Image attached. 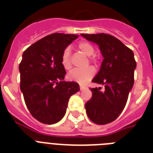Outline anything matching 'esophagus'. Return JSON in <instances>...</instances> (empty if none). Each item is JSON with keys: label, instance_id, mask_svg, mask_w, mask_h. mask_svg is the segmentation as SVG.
<instances>
[{"label": "esophagus", "instance_id": "1", "mask_svg": "<svg viewBox=\"0 0 153 153\" xmlns=\"http://www.w3.org/2000/svg\"><path fill=\"white\" fill-rule=\"evenodd\" d=\"M83 89H84L83 86H80V91H82Z\"/></svg>", "mask_w": 153, "mask_h": 153}]
</instances>
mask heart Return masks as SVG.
<instances>
[{"label":"heart","instance_id":"heart-1","mask_svg":"<svg viewBox=\"0 0 153 153\" xmlns=\"http://www.w3.org/2000/svg\"><path fill=\"white\" fill-rule=\"evenodd\" d=\"M79 50L86 56H91L94 53V48L88 42H81L79 44ZM71 48L67 47L63 50L61 56V63L63 68L69 70L71 67ZM94 70L92 67H86L84 69H74L70 72L68 78L72 81L77 82L79 83H86V82L94 76Z\"/></svg>","mask_w":153,"mask_h":153}]
</instances>
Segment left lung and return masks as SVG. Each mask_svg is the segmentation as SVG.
Segmentation results:
<instances>
[{"label": "left lung", "instance_id": "left-lung-1", "mask_svg": "<svg viewBox=\"0 0 153 153\" xmlns=\"http://www.w3.org/2000/svg\"><path fill=\"white\" fill-rule=\"evenodd\" d=\"M88 41L98 45L104 58L100 70L92 80L103 85L91 88L92 98L85 105L87 116L98 125L114 121L121 114L134 83L137 62L133 51L109 34H81Z\"/></svg>", "mask_w": 153, "mask_h": 153}]
</instances>
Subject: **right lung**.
<instances>
[{
    "instance_id": "add662e5",
    "label": "right lung",
    "mask_w": 153,
    "mask_h": 153,
    "mask_svg": "<svg viewBox=\"0 0 153 153\" xmlns=\"http://www.w3.org/2000/svg\"><path fill=\"white\" fill-rule=\"evenodd\" d=\"M79 36L54 33L39 39L23 53L19 65L20 91L33 117L44 124L64 117L70 97L79 91L75 82L64 81L62 51Z\"/></svg>"
}]
</instances>
